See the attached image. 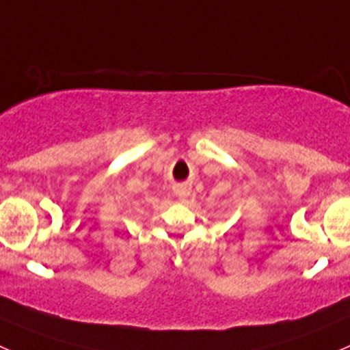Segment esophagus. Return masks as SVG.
Segmentation results:
<instances>
[{
    "mask_svg": "<svg viewBox=\"0 0 350 350\" xmlns=\"http://www.w3.org/2000/svg\"><path fill=\"white\" fill-rule=\"evenodd\" d=\"M176 195H178L179 198H186L189 195V189L185 188V186H181V188L176 189Z\"/></svg>",
    "mask_w": 350,
    "mask_h": 350,
    "instance_id": "1",
    "label": "esophagus"
}]
</instances>
